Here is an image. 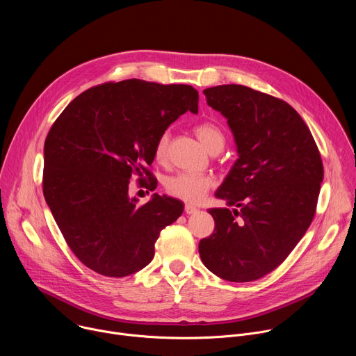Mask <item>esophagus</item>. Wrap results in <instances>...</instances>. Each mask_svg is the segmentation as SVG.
<instances>
[{
	"label": "esophagus",
	"mask_w": 356,
	"mask_h": 356,
	"mask_svg": "<svg viewBox=\"0 0 356 356\" xmlns=\"http://www.w3.org/2000/svg\"><path fill=\"white\" fill-rule=\"evenodd\" d=\"M197 211H198V209L194 207V206H191V204H186V206H184V213L188 214V216H190V214H194V213H197Z\"/></svg>",
	"instance_id": "obj_1"
}]
</instances>
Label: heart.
<instances>
[{"instance_id": "heart-1", "label": "heart", "mask_w": 356, "mask_h": 356, "mask_svg": "<svg viewBox=\"0 0 356 356\" xmlns=\"http://www.w3.org/2000/svg\"><path fill=\"white\" fill-rule=\"evenodd\" d=\"M194 132L200 142L206 146L209 152L221 150L225 143V136L221 128L213 122H201L194 128ZM168 134H162L155 145V159L165 162L168 158ZM213 179L207 175L194 173H179L169 177L165 183L168 194L180 198L187 202H198L206 197L207 191L213 186Z\"/></svg>"}]
</instances>
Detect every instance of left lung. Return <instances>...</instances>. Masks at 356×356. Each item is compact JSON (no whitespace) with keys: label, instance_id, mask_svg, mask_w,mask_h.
<instances>
[{"label":"left lung","instance_id":"left-lung-1","mask_svg":"<svg viewBox=\"0 0 356 356\" xmlns=\"http://www.w3.org/2000/svg\"><path fill=\"white\" fill-rule=\"evenodd\" d=\"M202 92L227 118L238 159L216 191L235 209L209 210L216 228L198 252L218 277L252 282L275 270L309 229L324 177L321 156L286 101L239 84Z\"/></svg>","mask_w":356,"mask_h":356}]
</instances>
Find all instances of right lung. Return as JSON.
Wrapping results in <instances>:
<instances>
[{
    "label": "right lung",
    "instance_id": "obj_1",
    "mask_svg": "<svg viewBox=\"0 0 356 356\" xmlns=\"http://www.w3.org/2000/svg\"><path fill=\"white\" fill-rule=\"evenodd\" d=\"M198 113L187 84L139 79L106 83L77 95L44 140L43 195L69 248L91 270L124 277L155 255L161 231L183 213L181 201L129 198V180H149L156 140L184 113Z\"/></svg>",
    "mask_w": 356,
    "mask_h": 356
}]
</instances>
